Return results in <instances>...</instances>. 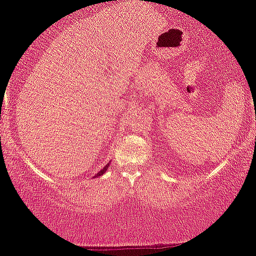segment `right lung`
I'll list each match as a JSON object with an SVG mask.
<instances>
[{"instance_id": "add662e5", "label": "right lung", "mask_w": 256, "mask_h": 256, "mask_svg": "<svg viewBox=\"0 0 256 256\" xmlns=\"http://www.w3.org/2000/svg\"><path fill=\"white\" fill-rule=\"evenodd\" d=\"M108 166H110V164H107V165H106V166L104 167V168L100 170V171H98V173H96L95 177H100V176H102V174H104V173H106V171H107V170H108Z\"/></svg>"}]
</instances>
